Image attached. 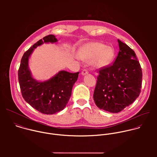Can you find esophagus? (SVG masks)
<instances>
[{"label":"esophagus","mask_w":157,"mask_h":157,"mask_svg":"<svg viewBox=\"0 0 157 157\" xmlns=\"http://www.w3.org/2000/svg\"><path fill=\"white\" fill-rule=\"evenodd\" d=\"M87 73H88V71H87V70H86V69H83L82 71V72H81L82 75H87Z\"/></svg>","instance_id":"1"}]
</instances>
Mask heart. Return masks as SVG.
<instances>
[{
	"mask_svg": "<svg viewBox=\"0 0 157 157\" xmlns=\"http://www.w3.org/2000/svg\"><path fill=\"white\" fill-rule=\"evenodd\" d=\"M114 56L113 50L99 42L87 43L81 47L78 52V56L84 60H91L92 64L98 68L107 65Z\"/></svg>",
	"mask_w": 157,
	"mask_h": 157,
	"instance_id": "obj_1",
	"label": "heart"
}]
</instances>
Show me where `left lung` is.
Instances as JSON below:
<instances>
[{"mask_svg":"<svg viewBox=\"0 0 157 157\" xmlns=\"http://www.w3.org/2000/svg\"><path fill=\"white\" fill-rule=\"evenodd\" d=\"M119 52L113 64L100 69L93 98L96 105L117 113L139 97L142 83L141 66L134 51L118 40Z\"/></svg>","mask_w":157,"mask_h":157,"instance_id":"1","label":"left lung"}]
</instances>
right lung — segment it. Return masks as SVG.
<instances>
[{"instance_id":"right-lung-1","label":"right lung","mask_w":157,"mask_h":157,"mask_svg":"<svg viewBox=\"0 0 157 157\" xmlns=\"http://www.w3.org/2000/svg\"><path fill=\"white\" fill-rule=\"evenodd\" d=\"M56 41L57 39L53 35H47L38 41L24 53L18 71L22 96L32 107L44 114H53L64 109L79 75V72L71 73L61 71L52 79L44 82H38L32 77L28 61L34 48L43 43Z\"/></svg>"}]
</instances>
